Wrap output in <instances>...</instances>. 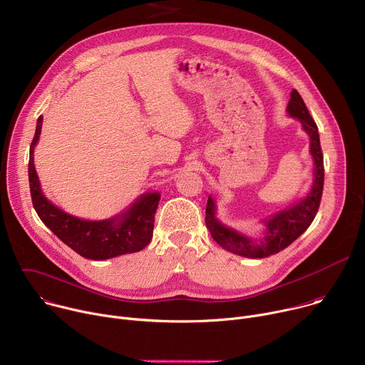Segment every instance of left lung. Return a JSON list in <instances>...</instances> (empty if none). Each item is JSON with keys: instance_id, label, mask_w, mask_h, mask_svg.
<instances>
[{"instance_id": "obj_1", "label": "left lung", "mask_w": 365, "mask_h": 365, "mask_svg": "<svg viewBox=\"0 0 365 365\" xmlns=\"http://www.w3.org/2000/svg\"><path fill=\"white\" fill-rule=\"evenodd\" d=\"M287 113L290 117L297 118L302 123V127L310 137V153L315 162V179L314 186L304 199L296 205L287 207V210L273 215L266 221L267 232L266 237L257 242L251 238H247L237 231L224 227L215 218V203L212 197H207L206 205V228L210 230L212 238L225 250L250 258H264L289 247L297 237H300L315 220L317 212L321 205V197L324 192V154L319 141L318 125L310 117L300 93L293 89L290 93V101L287 106Z\"/></svg>"}]
</instances>
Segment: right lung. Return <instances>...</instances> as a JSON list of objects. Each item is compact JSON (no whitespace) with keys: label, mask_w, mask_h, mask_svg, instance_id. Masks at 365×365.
Instances as JSON below:
<instances>
[{"label":"right lung","mask_w":365,"mask_h":365,"mask_svg":"<svg viewBox=\"0 0 365 365\" xmlns=\"http://www.w3.org/2000/svg\"><path fill=\"white\" fill-rule=\"evenodd\" d=\"M40 115L30 145L29 182L33 206L43 224L79 255L89 259H107L117 255L137 252L148 245L153 237L154 215L160 195L144 193L127 212L106 221H83L55 206L41 193L38 176L34 169L33 153L41 131Z\"/></svg>","instance_id":"obj_1"}]
</instances>
